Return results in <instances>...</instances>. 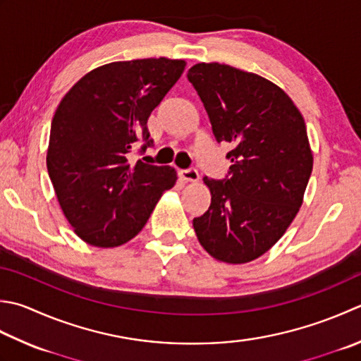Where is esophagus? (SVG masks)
Listing matches in <instances>:
<instances>
[{
    "label": "esophagus",
    "instance_id": "34e87169",
    "mask_svg": "<svg viewBox=\"0 0 361 361\" xmlns=\"http://www.w3.org/2000/svg\"><path fill=\"white\" fill-rule=\"evenodd\" d=\"M178 175L183 181H189V183L199 181V172H197V169H186V171H180Z\"/></svg>",
    "mask_w": 361,
    "mask_h": 361
}]
</instances>
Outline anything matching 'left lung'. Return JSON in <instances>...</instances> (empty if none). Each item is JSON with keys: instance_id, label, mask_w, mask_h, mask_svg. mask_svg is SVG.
<instances>
[{"instance_id": "obj_1", "label": "left lung", "mask_w": 361, "mask_h": 361, "mask_svg": "<svg viewBox=\"0 0 361 361\" xmlns=\"http://www.w3.org/2000/svg\"><path fill=\"white\" fill-rule=\"evenodd\" d=\"M192 82L217 142L231 144L227 178L211 180V204L192 221L211 257L243 264L285 235L302 207L313 171L300 111L277 84L225 63H195Z\"/></svg>"}]
</instances>
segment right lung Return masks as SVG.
<instances>
[{
	"label": "right lung",
	"mask_w": 361,
	"mask_h": 361,
	"mask_svg": "<svg viewBox=\"0 0 361 361\" xmlns=\"http://www.w3.org/2000/svg\"><path fill=\"white\" fill-rule=\"evenodd\" d=\"M181 59L111 62L84 75L54 112L47 152L58 202L84 243L118 247L144 228L161 195L173 188L171 166L137 161L128 153L153 144L152 111L180 80Z\"/></svg>",
	"instance_id": "right-lung-1"
}]
</instances>
